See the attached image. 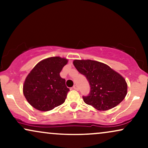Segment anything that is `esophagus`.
Masks as SVG:
<instances>
[{"instance_id": "obj_1", "label": "esophagus", "mask_w": 148, "mask_h": 148, "mask_svg": "<svg viewBox=\"0 0 148 148\" xmlns=\"http://www.w3.org/2000/svg\"><path fill=\"white\" fill-rule=\"evenodd\" d=\"M73 89L76 90H79V87H78L77 85H74V86H73Z\"/></svg>"}]
</instances>
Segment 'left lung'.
Returning a JSON list of instances; mask_svg holds the SVG:
<instances>
[{
    "instance_id": "1",
    "label": "left lung",
    "mask_w": 148,
    "mask_h": 148,
    "mask_svg": "<svg viewBox=\"0 0 148 148\" xmlns=\"http://www.w3.org/2000/svg\"><path fill=\"white\" fill-rule=\"evenodd\" d=\"M74 67L89 82L90 91L83 96L84 102L99 111L114 108L125 99L127 84L125 79L109 66L91 60H74Z\"/></svg>"
}]
</instances>
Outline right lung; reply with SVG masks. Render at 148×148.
I'll use <instances>...</instances> for the list:
<instances>
[{
    "label": "right lung",
    "mask_w": 148,
    "mask_h": 148,
    "mask_svg": "<svg viewBox=\"0 0 148 148\" xmlns=\"http://www.w3.org/2000/svg\"><path fill=\"white\" fill-rule=\"evenodd\" d=\"M68 60L51 57L38 62L25 80L23 92L28 103L36 109L48 111L64 102L69 89L60 73Z\"/></svg>",
    "instance_id": "obj_1"
}]
</instances>
